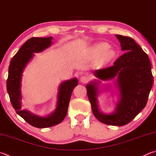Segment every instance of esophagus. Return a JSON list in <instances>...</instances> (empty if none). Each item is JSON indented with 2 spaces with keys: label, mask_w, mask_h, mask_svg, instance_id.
Wrapping results in <instances>:
<instances>
[{
  "label": "esophagus",
  "mask_w": 156,
  "mask_h": 156,
  "mask_svg": "<svg viewBox=\"0 0 156 156\" xmlns=\"http://www.w3.org/2000/svg\"><path fill=\"white\" fill-rule=\"evenodd\" d=\"M89 80V78L87 76H83L80 77V81L83 83H86Z\"/></svg>",
  "instance_id": "34e87169"
}]
</instances>
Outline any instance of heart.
I'll list each match as a JSON object with an SVG mask.
<instances>
[{
	"instance_id": "obj_1",
	"label": "heart",
	"mask_w": 156,
	"mask_h": 156,
	"mask_svg": "<svg viewBox=\"0 0 156 156\" xmlns=\"http://www.w3.org/2000/svg\"><path fill=\"white\" fill-rule=\"evenodd\" d=\"M90 56L94 58H100V63L106 65L111 61L115 56V52L106 42L98 43L90 48L89 50Z\"/></svg>"
}]
</instances>
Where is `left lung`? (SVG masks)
Returning <instances> with one entry per match:
<instances>
[{
    "instance_id": "1",
    "label": "left lung",
    "mask_w": 156,
    "mask_h": 156,
    "mask_svg": "<svg viewBox=\"0 0 156 156\" xmlns=\"http://www.w3.org/2000/svg\"><path fill=\"white\" fill-rule=\"evenodd\" d=\"M125 52L113 66L95 70L98 80L86 85L88 98L93 115L101 123L109 126H122L129 123L145 107L154 83L151 65L148 55L131 37L116 35ZM115 80L119 100L114 111L109 114L101 112L98 103L101 81Z\"/></svg>"
}]
</instances>
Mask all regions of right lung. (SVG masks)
I'll use <instances>...</instances> for the list:
<instances>
[{
  "label": "right lung",
  "instance_id": "1",
  "mask_svg": "<svg viewBox=\"0 0 156 156\" xmlns=\"http://www.w3.org/2000/svg\"><path fill=\"white\" fill-rule=\"evenodd\" d=\"M52 37H32L25 42L11 58L7 80V89L13 108L30 125L38 128L52 127L62 122L67 112L72 91L78 85L76 78L63 81L59 84L57 101L55 111L46 117L33 114L28 110H22V78L25 67L35 54L43 52L52 44Z\"/></svg>",
  "mask_w": 156,
  "mask_h": 156
}]
</instances>
